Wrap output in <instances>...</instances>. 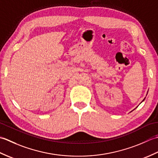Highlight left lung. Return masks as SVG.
I'll list each match as a JSON object with an SVG mask.
<instances>
[{"instance_id": "1", "label": "left lung", "mask_w": 158, "mask_h": 158, "mask_svg": "<svg viewBox=\"0 0 158 158\" xmlns=\"http://www.w3.org/2000/svg\"><path fill=\"white\" fill-rule=\"evenodd\" d=\"M144 99H143V101H144Z\"/></svg>"}]
</instances>
